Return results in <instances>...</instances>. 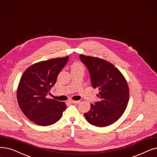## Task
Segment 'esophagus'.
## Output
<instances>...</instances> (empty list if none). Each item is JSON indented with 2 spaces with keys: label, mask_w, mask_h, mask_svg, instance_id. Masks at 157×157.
Returning <instances> with one entry per match:
<instances>
[{
  "label": "esophagus",
  "mask_w": 157,
  "mask_h": 157,
  "mask_svg": "<svg viewBox=\"0 0 157 157\" xmlns=\"http://www.w3.org/2000/svg\"><path fill=\"white\" fill-rule=\"evenodd\" d=\"M70 101H71V103H75V104H78V103H79V102H80L79 101H74V100H71Z\"/></svg>",
  "instance_id": "obj_1"
}]
</instances>
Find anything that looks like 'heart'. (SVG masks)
<instances>
[{
	"label": "heart",
	"instance_id": "1",
	"mask_svg": "<svg viewBox=\"0 0 157 157\" xmlns=\"http://www.w3.org/2000/svg\"><path fill=\"white\" fill-rule=\"evenodd\" d=\"M72 69H83V67L80 62H76L72 65Z\"/></svg>",
	"mask_w": 157,
	"mask_h": 157
}]
</instances>
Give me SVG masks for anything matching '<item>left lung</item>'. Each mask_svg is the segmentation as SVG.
Returning a JSON list of instances; mask_svg holds the SVG:
<instances>
[{"label":"left lung","mask_w":157,"mask_h":157,"mask_svg":"<svg viewBox=\"0 0 157 157\" xmlns=\"http://www.w3.org/2000/svg\"><path fill=\"white\" fill-rule=\"evenodd\" d=\"M79 58L89 72L92 86L98 88L99 101L90 104L84 113L90 124L105 127L117 121L127 107L129 91L127 81L117 67L107 61L80 54Z\"/></svg>","instance_id":"left-lung-1"}]
</instances>
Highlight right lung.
Listing matches in <instances>:
<instances>
[{
  "instance_id": "1",
  "label": "right lung",
  "mask_w": 157,
  "mask_h": 157,
  "mask_svg": "<svg viewBox=\"0 0 157 157\" xmlns=\"http://www.w3.org/2000/svg\"><path fill=\"white\" fill-rule=\"evenodd\" d=\"M69 56L54 58L36 63L27 69L17 88L18 105L25 116L40 126L56 123L67 108L63 102L47 99L56 83L58 75Z\"/></svg>"
}]
</instances>
